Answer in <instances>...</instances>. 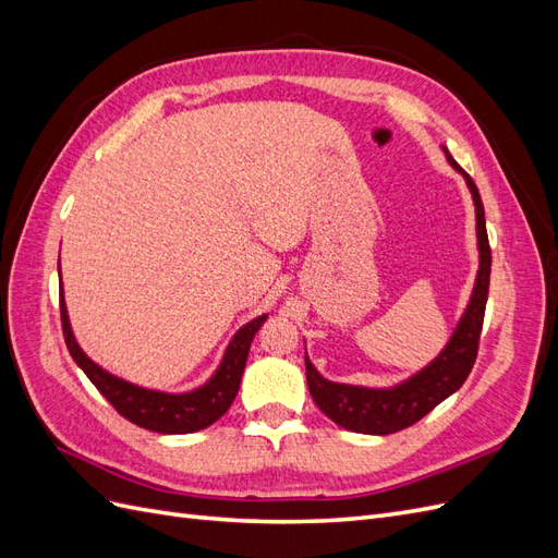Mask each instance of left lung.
Here are the masks:
<instances>
[{
	"label": "left lung",
	"instance_id": "left-lung-1",
	"mask_svg": "<svg viewBox=\"0 0 558 558\" xmlns=\"http://www.w3.org/2000/svg\"><path fill=\"white\" fill-rule=\"evenodd\" d=\"M442 150L447 162L465 179L468 191L472 195V205H475V232L480 251L475 286H472L468 305L442 351L428 365L416 369L414 375L398 384L359 386L330 381L318 373L305 351L307 386L316 408L328 418H332L337 426L353 433L388 435L416 424L421 416H426L442 400L459 391L477 359V342L488 295V277H492V248H488L484 207L477 185L461 170V165L451 158L445 146Z\"/></svg>",
	"mask_w": 558,
	"mask_h": 558
}]
</instances>
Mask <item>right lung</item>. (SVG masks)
<instances>
[{
	"label": "right lung",
	"instance_id": "obj_1",
	"mask_svg": "<svg viewBox=\"0 0 558 558\" xmlns=\"http://www.w3.org/2000/svg\"><path fill=\"white\" fill-rule=\"evenodd\" d=\"M58 275L62 277L60 265H58ZM60 314H62L66 349H70L76 365L95 384L97 391L102 393L128 421H132V424H137L146 430L162 433V435H183V433L202 430L211 426L214 421H218L230 410L234 396L240 391L253 337H256V332L267 320V314H260L256 318H251L248 324H244L238 332L232 335V340L228 342L221 356V363H218V367L205 384L191 388V391L172 393V391H160V388L140 386L118 377L109 373L107 367L95 363L88 353L81 349V344L76 342V335L72 330L70 312H66L62 281H60Z\"/></svg>",
	"mask_w": 558,
	"mask_h": 558
}]
</instances>
